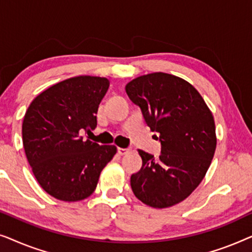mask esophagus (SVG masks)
Masks as SVG:
<instances>
[{
  "instance_id": "obj_1",
  "label": "esophagus",
  "mask_w": 252,
  "mask_h": 252,
  "mask_svg": "<svg viewBox=\"0 0 252 252\" xmlns=\"http://www.w3.org/2000/svg\"><path fill=\"white\" fill-rule=\"evenodd\" d=\"M129 149H124V148H118V154L120 155V156H123V155H126L129 153Z\"/></svg>"
}]
</instances>
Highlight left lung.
<instances>
[{"mask_svg": "<svg viewBox=\"0 0 252 252\" xmlns=\"http://www.w3.org/2000/svg\"><path fill=\"white\" fill-rule=\"evenodd\" d=\"M125 89L161 143L158 159L139 150L142 167L130 177V187L144 204L170 208L187 198L209 170L217 147L213 115L197 89L177 75H140Z\"/></svg>", "mask_w": 252, "mask_h": 252, "instance_id": "left-lung-1", "label": "left lung"}]
</instances>
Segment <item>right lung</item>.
I'll return each mask as SVG.
<instances>
[{
  "mask_svg": "<svg viewBox=\"0 0 252 252\" xmlns=\"http://www.w3.org/2000/svg\"><path fill=\"white\" fill-rule=\"evenodd\" d=\"M109 79L78 75L40 93L26 110L23 144L36 181L46 192L64 202L91 196L99 174L117 153L81 134L96 127L98 105Z\"/></svg>",
  "mask_w": 252,
  "mask_h": 252,
  "instance_id": "1",
  "label": "right lung"
}]
</instances>
